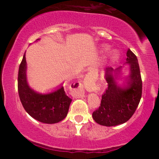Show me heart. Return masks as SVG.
I'll use <instances>...</instances> for the list:
<instances>
[{
  "label": "heart",
  "mask_w": 159,
  "mask_h": 159,
  "mask_svg": "<svg viewBox=\"0 0 159 159\" xmlns=\"http://www.w3.org/2000/svg\"><path fill=\"white\" fill-rule=\"evenodd\" d=\"M107 49H108L107 47H104V48H102V52H106V51H107ZM119 57H120V54H118L117 52H111V54L110 55V58H111V61H116L118 59H119Z\"/></svg>",
  "instance_id": "1"
}]
</instances>
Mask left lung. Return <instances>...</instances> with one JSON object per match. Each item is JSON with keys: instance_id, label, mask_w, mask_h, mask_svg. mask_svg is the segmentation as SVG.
<instances>
[{"instance_id": "1", "label": "left lung", "mask_w": 159, "mask_h": 159, "mask_svg": "<svg viewBox=\"0 0 159 159\" xmlns=\"http://www.w3.org/2000/svg\"><path fill=\"white\" fill-rule=\"evenodd\" d=\"M129 73H123V66L105 69V77L108 84L102 95L98 109L93 113V118L98 124L115 126L125 123L135 112L141 98L142 81L138 58L130 49L126 53ZM122 79L123 84H120Z\"/></svg>"}]
</instances>
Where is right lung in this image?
I'll list each match as a JSON object with an SVG mask.
<instances>
[{"label":"right lung","instance_id":"right-lung-1","mask_svg":"<svg viewBox=\"0 0 159 159\" xmlns=\"http://www.w3.org/2000/svg\"><path fill=\"white\" fill-rule=\"evenodd\" d=\"M25 53L18 76V90L24 108L30 116L41 123H59L67 116L72 99L66 95L63 83L48 93H41L32 89L27 81Z\"/></svg>","mask_w":159,"mask_h":159}]
</instances>
